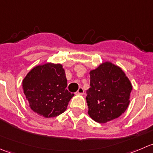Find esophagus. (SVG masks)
<instances>
[{"label": "esophagus", "instance_id": "esophagus-1", "mask_svg": "<svg viewBox=\"0 0 153 153\" xmlns=\"http://www.w3.org/2000/svg\"><path fill=\"white\" fill-rule=\"evenodd\" d=\"M84 92V89H83L82 87H79V89H78V91H77L75 94H76V95H83Z\"/></svg>", "mask_w": 153, "mask_h": 153}]
</instances>
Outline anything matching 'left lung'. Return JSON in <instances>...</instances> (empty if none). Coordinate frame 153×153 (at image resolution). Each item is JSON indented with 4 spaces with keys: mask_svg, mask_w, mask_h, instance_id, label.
Wrapping results in <instances>:
<instances>
[{
    "mask_svg": "<svg viewBox=\"0 0 153 153\" xmlns=\"http://www.w3.org/2000/svg\"><path fill=\"white\" fill-rule=\"evenodd\" d=\"M90 87L86 90L89 117L98 123L121 116L130 101L132 86L121 67L109 61L89 72Z\"/></svg>",
    "mask_w": 153,
    "mask_h": 153,
    "instance_id": "8db88e82",
    "label": "left lung"
}]
</instances>
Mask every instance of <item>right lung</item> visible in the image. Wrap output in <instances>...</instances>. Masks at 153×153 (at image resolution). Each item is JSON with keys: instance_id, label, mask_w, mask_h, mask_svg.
I'll use <instances>...</instances> for the list:
<instances>
[{"instance_id": "obj_1", "label": "right lung", "mask_w": 153, "mask_h": 153, "mask_svg": "<svg viewBox=\"0 0 153 153\" xmlns=\"http://www.w3.org/2000/svg\"><path fill=\"white\" fill-rule=\"evenodd\" d=\"M22 85L31 109L47 118L65 112L74 95L67 89L65 69L61 64L36 65L23 79Z\"/></svg>"}]
</instances>
